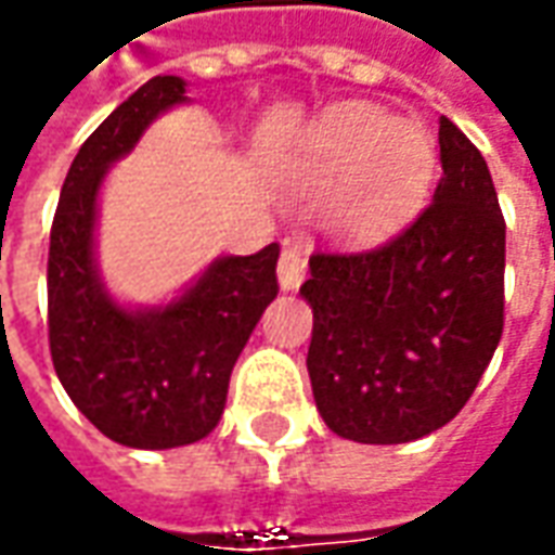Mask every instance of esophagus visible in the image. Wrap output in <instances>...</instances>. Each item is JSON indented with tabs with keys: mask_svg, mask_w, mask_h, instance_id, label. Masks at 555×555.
Listing matches in <instances>:
<instances>
[{
	"mask_svg": "<svg viewBox=\"0 0 555 555\" xmlns=\"http://www.w3.org/2000/svg\"><path fill=\"white\" fill-rule=\"evenodd\" d=\"M308 271V256L301 254V247H284V254L278 259V281L284 289H296L305 281Z\"/></svg>",
	"mask_w": 555,
	"mask_h": 555,
	"instance_id": "34e87169",
	"label": "esophagus"
}]
</instances>
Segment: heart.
Returning a JSON list of instances; mask_svg holds the SVG:
<instances>
[{
    "label": "heart",
    "instance_id": "heart-1",
    "mask_svg": "<svg viewBox=\"0 0 555 555\" xmlns=\"http://www.w3.org/2000/svg\"><path fill=\"white\" fill-rule=\"evenodd\" d=\"M311 171L320 181H338L328 205L332 227L374 241L420 208L435 175V151L420 126L372 105H341L311 132Z\"/></svg>",
    "mask_w": 555,
    "mask_h": 555
}]
</instances>
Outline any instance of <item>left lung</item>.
I'll list each match as a JSON object with an SVG mask.
<instances>
[{
  "mask_svg": "<svg viewBox=\"0 0 555 555\" xmlns=\"http://www.w3.org/2000/svg\"><path fill=\"white\" fill-rule=\"evenodd\" d=\"M441 181L411 227L362 254L317 250L308 374L326 426L404 444L472 399L504 328V217L487 159L441 117Z\"/></svg>",
  "mask_w": 555,
  "mask_h": 555,
  "instance_id": "8db88e82",
  "label": "left lung"
}]
</instances>
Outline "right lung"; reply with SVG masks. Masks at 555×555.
Masks as SVG:
<instances>
[{"mask_svg":"<svg viewBox=\"0 0 555 555\" xmlns=\"http://www.w3.org/2000/svg\"><path fill=\"white\" fill-rule=\"evenodd\" d=\"M183 99L175 75L129 95L80 144L51 227L48 338L56 377L95 429L139 450L193 444L220 423L235 359L278 296V244L217 259L181 299L154 311H126L99 284L93 227L102 178L159 111Z\"/></svg>","mask_w":555,"mask_h":555,"instance_id":"add662e5","label":"right lung"}]
</instances>
